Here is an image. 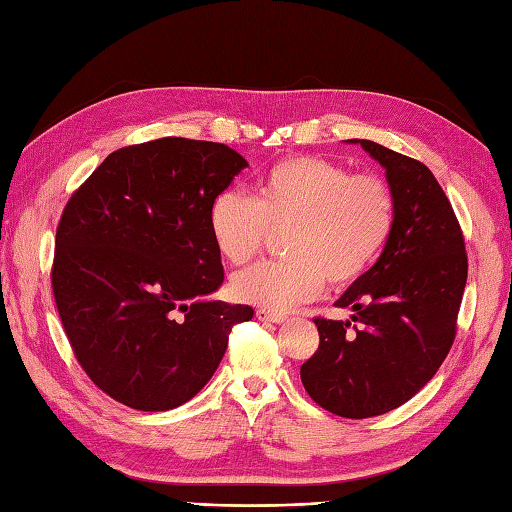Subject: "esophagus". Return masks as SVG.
I'll use <instances>...</instances> for the list:
<instances>
[{
  "label": "esophagus",
  "mask_w": 512,
  "mask_h": 512,
  "mask_svg": "<svg viewBox=\"0 0 512 512\" xmlns=\"http://www.w3.org/2000/svg\"><path fill=\"white\" fill-rule=\"evenodd\" d=\"M257 318L266 320V323H283L285 314L281 312H270V310H257Z\"/></svg>",
  "instance_id": "esophagus-1"
}]
</instances>
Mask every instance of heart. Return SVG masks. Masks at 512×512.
Instances as JSON below:
<instances>
[{
  "label": "heart",
  "mask_w": 512,
  "mask_h": 512,
  "mask_svg": "<svg viewBox=\"0 0 512 512\" xmlns=\"http://www.w3.org/2000/svg\"><path fill=\"white\" fill-rule=\"evenodd\" d=\"M209 233L233 266L251 261L268 231L281 237L283 259L261 261L231 281L237 301L285 312L329 288H347L371 268L395 222V196L377 174H353L320 157H288L261 176L248 198L235 189L211 200Z\"/></svg>",
  "instance_id": "heart-1"
}]
</instances>
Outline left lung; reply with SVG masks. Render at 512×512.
<instances>
[{
    "label": "left lung",
    "mask_w": 512,
    "mask_h": 512,
    "mask_svg": "<svg viewBox=\"0 0 512 512\" xmlns=\"http://www.w3.org/2000/svg\"><path fill=\"white\" fill-rule=\"evenodd\" d=\"M386 170L395 222L371 270L338 299L347 320L314 318L320 344L301 382L320 408L368 419L399 408L430 382L456 338L467 283L465 237L434 174L417 159L353 139Z\"/></svg>",
    "instance_id": "1"
}]
</instances>
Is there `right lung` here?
<instances>
[{
  "instance_id": "right-lung-1",
  "label": "right lung",
  "mask_w": 512,
  "mask_h": 512,
  "mask_svg": "<svg viewBox=\"0 0 512 512\" xmlns=\"http://www.w3.org/2000/svg\"><path fill=\"white\" fill-rule=\"evenodd\" d=\"M233 148L163 137L111 152L63 209L52 290L76 360L115 401L183 406L253 307L211 301L224 281L211 200L246 168Z\"/></svg>"
}]
</instances>
